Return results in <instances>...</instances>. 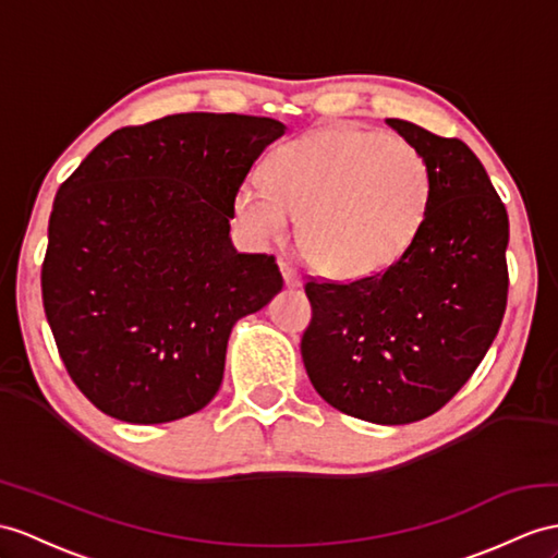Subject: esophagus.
<instances>
[{
	"label": "esophagus",
	"mask_w": 558,
	"mask_h": 558,
	"mask_svg": "<svg viewBox=\"0 0 558 558\" xmlns=\"http://www.w3.org/2000/svg\"><path fill=\"white\" fill-rule=\"evenodd\" d=\"M279 269H281V275H283V281H287V287H301L303 283V277H301V271H298L289 260H279Z\"/></svg>",
	"instance_id": "1"
}]
</instances>
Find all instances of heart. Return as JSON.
<instances>
[{
  "label": "heart",
  "mask_w": 558,
  "mask_h": 558,
  "mask_svg": "<svg viewBox=\"0 0 558 558\" xmlns=\"http://www.w3.org/2000/svg\"><path fill=\"white\" fill-rule=\"evenodd\" d=\"M267 184L236 194L251 234L277 241L301 217L298 243L324 275L366 279L410 253L426 225L433 174L426 154L384 132L338 125L283 144L267 160Z\"/></svg>",
  "instance_id": "obj_1"
}]
</instances>
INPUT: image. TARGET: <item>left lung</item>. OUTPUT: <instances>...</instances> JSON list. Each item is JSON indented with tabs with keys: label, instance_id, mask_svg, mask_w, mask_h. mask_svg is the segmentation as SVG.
Wrapping results in <instances>:
<instances>
[{
	"label": "left lung",
	"instance_id": "1",
	"mask_svg": "<svg viewBox=\"0 0 558 558\" xmlns=\"http://www.w3.org/2000/svg\"><path fill=\"white\" fill-rule=\"evenodd\" d=\"M388 125L430 162L426 225L381 275L305 281L301 352L338 412L400 426L442 410L493 345L509 295V217L464 142L398 118Z\"/></svg>",
	"mask_w": 558,
	"mask_h": 558
}]
</instances>
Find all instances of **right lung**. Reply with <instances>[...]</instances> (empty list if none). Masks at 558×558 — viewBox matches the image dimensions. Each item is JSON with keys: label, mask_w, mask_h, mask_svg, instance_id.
Here are the masks:
<instances>
[{"label": "right lung", "mask_w": 558, "mask_h": 558, "mask_svg": "<svg viewBox=\"0 0 558 558\" xmlns=\"http://www.w3.org/2000/svg\"><path fill=\"white\" fill-rule=\"evenodd\" d=\"M283 130L166 116L108 134L59 186L45 315L68 376L104 414L166 424L215 398L232 326L283 287L275 255L229 239L239 189Z\"/></svg>", "instance_id": "obj_1"}]
</instances>
